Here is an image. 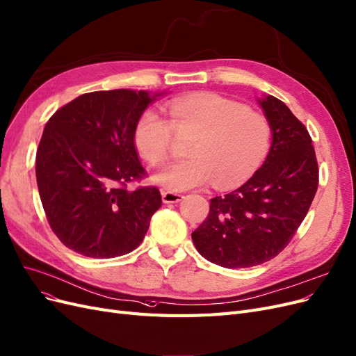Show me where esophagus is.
Here are the masks:
<instances>
[{
	"mask_svg": "<svg viewBox=\"0 0 356 356\" xmlns=\"http://www.w3.org/2000/svg\"><path fill=\"white\" fill-rule=\"evenodd\" d=\"M184 199L182 194H178V193H174V191H162V200L163 203H178Z\"/></svg>",
	"mask_w": 356,
	"mask_h": 356,
	"instance_id": "esophagus-1",
	"label": "esophagus"
}]
</instances>
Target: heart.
<instances>
[{
  "label": "heart",
  "instance_id": "heart-1",
  "mask_svg": "<svg viewBox=\"0 0 356 356\" xmlns=\"http://www.w3.org/2000/svg\"><path fill=\"white\" fill-rule=\"evenodd\" d=\"M169 120L145 110L134 127V145L153 166L166 162L175 136H193L188 159L163 168L154 181L184 191L212 181L219 190L234 188L252 178L271 149L269 119L240 102L213 92L178 97L168 104Z\"/></svg>",
  "mask_w": 356,
  "mask_h": 356
}]
</instances>
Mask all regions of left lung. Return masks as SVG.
Instances as JSON below:
<instances>
[{
  "mask_svg": "<svg viewBox=\"0 0 356 356\" xmlns=\"http://www.w3.org/2000/svg\"><path fill=\"white\" fill-rule=\"evenodd\" d=\"M259 103L273 127L271 150L246 184L211 199L209 215L191 234L204 259L224 268L256 266L283 252L318 188L308 129L275 97Z\"/></svg>",
  "mask_w": 356,
  "mask_h": 356,
  "instance_id": "8db88e82",
  "label": "left lung"
}]
</instances>
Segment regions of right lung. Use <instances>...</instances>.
<instances>
[{
	"label": "right lung",
	"instance_id": "add662e5",
	"mask_svg": "<svg viewBox=\"0 0 356 356\" xmlns=\"http://www.w3.org/2000/svg\"><path fill=\"white\" fill-rule=\"evenodd\" d=\"M154 97L87 92L48 119L36 150V182L48 224L73 252L95 259L132 252L162 206L153 186L128 190L147 177L132 134Z\"/></svg>",
	"mask_w": 356,
	"mask_h": 356
}]
</instances>
